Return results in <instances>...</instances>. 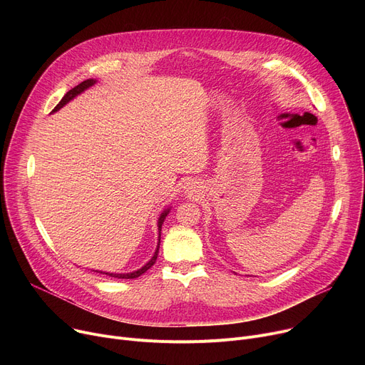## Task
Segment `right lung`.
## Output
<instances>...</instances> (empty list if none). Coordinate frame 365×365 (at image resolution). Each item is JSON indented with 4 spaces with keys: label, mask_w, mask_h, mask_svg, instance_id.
<instances>
[{
    "label": "right lung",
    "mask_w": 365,
    "mask_h": 365,
    "mask_svg": "<svg viewBox=\"0 0 365 365\" xmlns=\"http://www.w3.org/2000/svg\"><path fill=\"white\" fill-rule=\"evenodd\" d=\"M96 84V80H86V81H83L81 84H78V86H75L72 90H69L63 98H62V101L57 103V106L53 109V112H56V110H59L61 108H63L68 102H71L75 96H78V94H81L84 90H87L88 87H91V86H94ZM168 212H170V208H165L164 212L161 213V216H160V219H158V245H157V250H155V253H153V256H152V259L145 264V266H142L140 269H138V271H133V272H130V274H112V272H102V271H94V272H101V274H105V275H108V277H112V278H123V279H133V278H138V277H140L142 274H145L149 267L155 263V260H157V257H158V250H160V240H161V226H163V222L165 220V217H167V215H168Z\"/></svg>",
    "instance_id": "1"
}]
</instances>
